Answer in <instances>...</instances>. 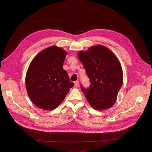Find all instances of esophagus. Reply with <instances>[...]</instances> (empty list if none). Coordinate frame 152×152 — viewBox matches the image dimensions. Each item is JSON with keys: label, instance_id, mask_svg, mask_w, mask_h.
<instances>
[{"label": "esophagus", "instance_id": "esophagus-1", "mask_svg": "<svg viewBox=\"0 0 152 152\" xmlns=\"http://www.w3.org/2000/svg\"><path fill=\"white\" fill-rule=\"evenodd\" d=\"M79 80H76V81L75 82V87H77V86H79Z\"/></svg>", "mask_w": 152, "mask_h": 152}]
</instances>
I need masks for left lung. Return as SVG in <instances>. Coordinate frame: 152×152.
Returning <instances> with one entry per match:
<instances>
[{"label":"left lung","mask_w":152,"mask_h":152,"mask_svg":"<svg viewBox=\"0 0 152 152\" xmlns=\"http://www.w3.org/2000/svg\"><path fill=\"white\" fill-rule=\"evenodd\" d=\"M77 56L91 82L88 89L81 85L86 100L94 110L109 109L115 104L123 82L120 62L110 49L100 45L80 51Z\"/></svg>","instance_id":"obj_1"}]
</instances>
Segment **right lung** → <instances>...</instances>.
<instances>
[{
	"label": "right lung",
	"instance_id": "obj_1",
	"mask_svg": "<svg viewBox=\"0 0 152 152\" xmlns=\"http://www.w3.org/2000/svg\"><path fill=\"white\" fill-rule=\"evenodd\" d=\"M67 53L52 46L41 51L30 63L25 79L26 91L32 103L42 110H55L74 86L62 67Z\"/></svg>",
	"mask_w": 152,
	"mask_h": 152
}]
</instances>
